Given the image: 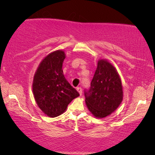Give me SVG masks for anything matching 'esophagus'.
<instances>
[{
  "mask_svg": "<svg viewBox=\"0 0 155 155\" xmlns=\"http://www.w3.org/2000/svg\"><path fill=\"white\" fill-rule=\"evenodd\" d=\"M77 90L78 91V92H79L80 95H82V87H79L77 88Z\"/></svg>",
  "mask_w": 155,
  "mask_h": 155,
  "instance_id": "1",
  "label": "esophagus"
}]
</instances>
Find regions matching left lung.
<instances>
[{
    "mask_svg": "<svg viewBox=\"0 0 155 155\" xmlns=\"http://www.w3.org/2000/svg\"><path fill=\"white\" fill-rule=\"evenodd\" d=\"M85 102L93 115L104 118L117 109L123 99L121 81L116 69L100 60L89 90H84Z\"/></svg>",
    "mask_w": 155,
    "mask_h": 155,
    "instance_id": "1",
    "label": "left lung"
}]
</instances>
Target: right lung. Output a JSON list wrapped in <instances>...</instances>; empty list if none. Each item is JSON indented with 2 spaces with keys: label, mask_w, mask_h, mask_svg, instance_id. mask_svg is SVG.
Here are the masks:
<instances>
[{
  "label": "right lung",
  "mask_w": 155,
  "mask_h": 155,
  "mask_svg": "<svg viewBox=\"0 0 155 155\" xmlns=\"http://www.w3.org/2000/svg\"><path fill=\"white\" fill-rule=\"evenodd\" d=\"M63 51L48 54L40 63L33 81V93L37 105L50 117H56L80 94L63 75Z\"/></svg>",
  "instance_id": "1"
}]
</instances>
